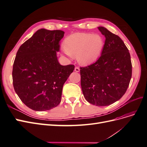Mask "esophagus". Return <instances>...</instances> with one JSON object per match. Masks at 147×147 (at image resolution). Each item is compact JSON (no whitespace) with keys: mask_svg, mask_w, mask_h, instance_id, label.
I'll list each match as a JSON object with an SVG mask.
<instances>
[{"mask_svg":"<svg viewBox=\"0 0 147 147\" xmlns=\"http://www.w3.org/2000/svg\"><path fill=\"white\" fill-rule=\"evenodd\" d=\"M75 72H80V68L78 67H75Z\"/></svg>","mask_w":147,"mask_h":147,"instance_id":"1","label":"esophagus"}]
</instances>
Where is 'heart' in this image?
Segmentation results:
<instances>
[{"mask_svg":"<svg viewBox=\"0 0 147 147\" xmlns=\"http://www.w3.org/2000/svg\"><path fill=\"white\" fill-rule=\"evenodd\" d=\"M104 45V38L99 34L75 33L65 38L63 52L76 56L80 64L86 65L98 59Z\"/></svg>","mask_w":147,"mask_h":147,"instance_id":"1","label":"heart"}]
</instances>
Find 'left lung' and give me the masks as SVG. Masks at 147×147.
I'll list each match as a JSON object with an SVG mask.
<instances>
[{
    "instance_id": "left-lung-1",
    "label": "left lung",
    "mask_w": 147,
    "mask_h": 147,
    "mask_svg": "<svg viewBox=\"0 0 147 147\" xmlns=\"http://www.w3.org/2000/svg\"><path fill=\"white\" fill-rule=\"evenodd\" d=\"M98 29L105 37L103 50L95 63L80 67L81 86L88 102L107 106L125 94L132 77V63L121 38L104 27Z\"/></svg>"
}]
</instances>
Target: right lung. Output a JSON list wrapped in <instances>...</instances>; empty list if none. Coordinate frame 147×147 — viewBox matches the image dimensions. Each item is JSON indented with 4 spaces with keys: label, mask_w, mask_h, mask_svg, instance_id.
<instances>
[{
    "label": "right lung",
    "mask_w": 147,
    "mask_h": 147,
    "mask_svg": "<svg viewBox=\"0 0 147 147\" xmlns=\"http://www.w3.org/2000/svg\"><path fill=\"white\" fill-rule=\"evenodd\" d=\"M64 32L38 30L18 50L13 65L15 91L21 100L35 111L56 107L61 101L64 83L74 65H62L57 60L59 42Z\"/></svg>",
    "instance_id": "1"
}]
</instances>
